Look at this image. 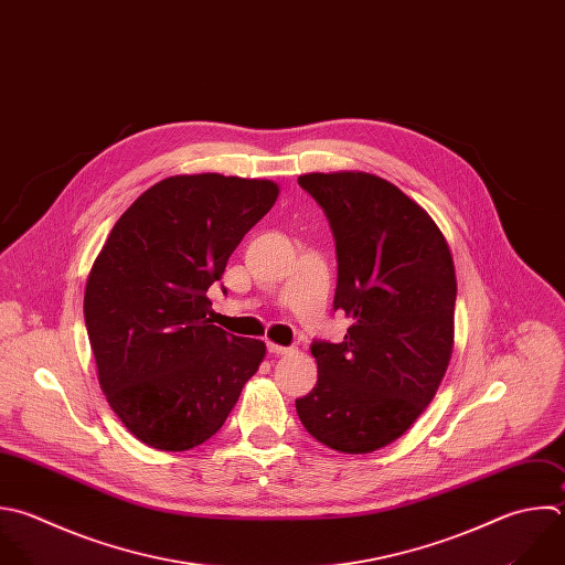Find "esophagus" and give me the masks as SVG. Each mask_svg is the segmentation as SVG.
I'll return each mask as SVG.
<instances>
[{"label": "esophagus", "instance_id": "esophagus-1", "mask_svg": "<svg viewBox=\"0 0 565 565\" xmlns=\"http://www.w3.org/2000/svg\"><path fill=\"white\" fill-rule=\"evenodd\" d=\"M267 351L274 353V355H285V353H294L291 347H282V344H276V342H267Z\"/></svg>", "mask_w": 565, "mask_h": 565}]
</instances>
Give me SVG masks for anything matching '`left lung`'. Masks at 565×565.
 I'll return each mask as SVG.
<instances>
[{
    "label": "left lung",
    "instance_id": "8db88e82",
    "mask_svg": "<svg viewBox=\"0 0 565 565\" xmlns=\"http://www.w3.org/2000/svg\"><path fill=\"white\" fill-rule=\"evenodd\" d=\"M298 185L329 218L338 256L333 309L351 327L338 344H311L318 382L296 411L324 446L373 452L411 428L448 369L452 256L435 221L375 174L313 172Z\"/></svg>",
    "mask_w": 565,
    "mask_h": 565
}]
</instances>
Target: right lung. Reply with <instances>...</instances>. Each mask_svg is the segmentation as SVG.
<instances>
[{"label":"right lung","mask_w":565,"mask_h":565,"mask_svg":"<svg viewBox=\"0 0 565 565\" xmlns=\"http://www.w3.org/2000/svg\"><path fill=\"white\" fill-rule=\"evenodd\" d=\"M274 181L170 177L115 223L84 296L102 391L126 428L190 450L227 419L265 342L210 324L207 289L278 199Z\"/></svg>","instance_id":"obj_1"}]
</instances>
